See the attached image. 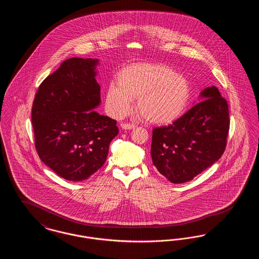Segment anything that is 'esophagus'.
<instances>
[{
  "label": "esophagus",
  "mask_w": 259,
  "mask_h": 259,
  "mask_svg": "<svg viewBox=\"0 0 259 259\" xmlns=\"http://www.w3.org/2000/svg\"><path fill=\"white\" fill-rule=\"evenodd\" d=\"M121 128L125 129V130H130V129H134L135 128V124L131 123H121L120 124Z\"/></svg>",
  "instance_id": "obj_1"
}]
</instances>
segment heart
<instances>
[{"label":"heart","instance_id":"1","mask_svg":"<svg viewBox=\"0 0 259 259\" xmlns=\"http://www.w3.org/2000/svg\"><path fill=\"white\" fill-rule=\"evenodd\" d=\"M191 96L189 81L171 67L159 63H136L120 70L106 91L105 103L113 116L136 109L148 122L169 124L185 111Z\"/></svg>","mask_w":259,"mask_h":259}]
</instances>
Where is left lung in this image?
Listing matches in <instances>:
<instances>
[{"label":"left lung","mask_w":259,"mask_h":259,"mask_svg":"<svg viewBox=\"0 0 259 259\" xmlns=\"http://www.w3.org/2000/svg\"><path fill=\"white\" fill-rule=\"evenodd\" d=\"M203 101L169 126L152 131L151 158L172 184L193 180L222 157L229 132L227 101L215 87L201 92Z\"/></svg>","instance_id":"left-lung-1"}]
</instances>
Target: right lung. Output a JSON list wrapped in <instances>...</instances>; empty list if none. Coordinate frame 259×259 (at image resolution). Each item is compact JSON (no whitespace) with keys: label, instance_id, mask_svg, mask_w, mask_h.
<instances>
[{"label":"right lung","instance_id":"add662e5","mask_svg":"<svg viewBox=\"0 0 259 259\" xmlns=\"http://www.w3.org/2000/svg\"><path fill=\"white\" fill-rule=\"evenodd\" d=\"M98 59L74 57L62 63L38 87L32 107L37 154L71 182H81L106 162L116 121L93 109L101 103L95 78Z\"/></svg>","mask_w":259,"mask_h":259}]
</instances>
